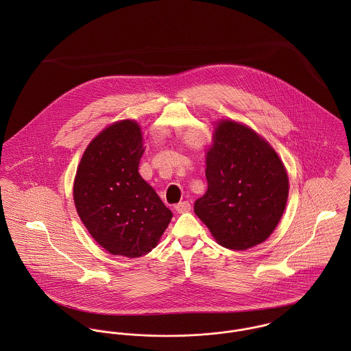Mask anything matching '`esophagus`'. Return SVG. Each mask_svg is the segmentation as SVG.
Returning a JSON list of instances; mask_svg holds the SVG:
<instances>
[{
	"label": "esophagus",
	"instance_id": "34e87169",
	"mask_svg": "<svg viewBox=\"0 0 351 351\" xmlns=\"http://www.w3.org/2000/svg\"><path fill=\"white\" fill-rule=\"evenodd\" d=\"M174 209H176V212H178V213L189 212V210H191V204H189L188 201H182V202L177 204V205L174 206Z\"/></svg>",
	"mask_w": 351,
	"mask_h": 351
}]
</instances>
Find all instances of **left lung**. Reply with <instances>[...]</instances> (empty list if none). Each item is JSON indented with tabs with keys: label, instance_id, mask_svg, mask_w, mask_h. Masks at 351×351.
Segmentation results:
<instances>
[{
	"label": "left lung",
	"instance_id": "left-lung-1",
	"mask_svg": "<svg viewBox=\"0 0 351 351\" xmlns=\"http://www.w3.org/2000/svg\"><path fill=\"white\" fill-rule=\"evenodd\" d=\"M206 193L195 213L219 245L247 250L277 227L288 200V174L267 142L235 121L217 124L206 152Z\"/></svg>",
	"mask_w": 351,
	"mask_h": 351
}]
</instances>
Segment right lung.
Masks as SVG:
<instances>
[{
  "instance_id": "add662e5",
  "label": "right lung",
  "mask_w": 351,
  "mask_h": 351,
  "mask_svg": "<svg viewBox=\"0 0 351 351\" xmlns=\"http://www.w3.org/2000/svg\"><path fill=\"white\" fill-rule=\"evenodd\" d=\"M142 141L135 121L114 123L92 141L77 169V212L95 241L113 255L150 252L173 217L138 171Z\"/></svg>"
}]
</instances>
